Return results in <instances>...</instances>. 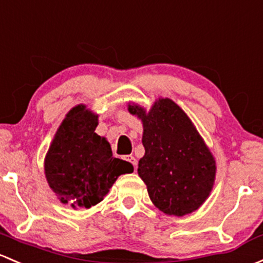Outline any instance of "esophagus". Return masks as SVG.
<instances>
[{"label": "esophagus", "instance_id": "34e87169", "mask_svg": "<svg viewBox=\"0 0 263 263\" xmlns=\"http://www.w3.org/2000/svg\"><path fill=\"white\" fill-rule=\"evenodd\" d=\"M126 160H127V161L129 162V164L132 165V166H134L135 168H136V165H137V160L135 159L134 156H131V155H129V156H126Z\"/></svg>", "mask_w": 263, "mask_h": 263}]
</instances>
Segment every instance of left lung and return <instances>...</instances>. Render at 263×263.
<instances>
[{
	"mask_svg": "<svg viewBox=\"0 0 263 263\" xmlns=\"http://www.w3.org/2000/svg\"><path fill=\"white\" fill-rule=\"evenodd\" d=\"M143 123L145 156L140 178L153 203L168 215L182 217L197 211L211 193L215 161L185 112L171 99H159L148 113L129 106Z\"/></svg>",
	"mask_w": 263,
	"mask_h": 263,
	"instance_id": "8db88e82",
	"label": "left lung"
}]
</instances>
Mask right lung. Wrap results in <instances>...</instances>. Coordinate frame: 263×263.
<instances>
[{"label": "right lung", "mask_w": 263, "mask_h": 263, "mask_svg": "<svg viewBox=\"0 0 263 263\" xmlns=\"http://www.w3.org/2000/svg\"><path fill=\"white\" fill-rule=\"evenodd\" d=\"M98 116L85 106L74 107L60 124L45 159V175L62 203L90 208L103 200L121 174L134 171L113 157L109 143L95 129Z\"/></svg>", "instance_id": "right-lung-1"}]
</instances>
